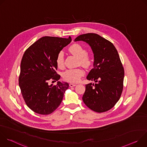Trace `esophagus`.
I'll return each instance as SVG.
<instances>
[{
    "label": "esophagus",
    "instance_id": "obj_1",
    "mask_svg": "<svg viewBox=\"0 0 147 147\" xmlns=\"http://www.w3.org/2000/svg\"><path fill=\"white\" fill-rule=\"evenodd\" d=\"M69 86H70V87H75V86H76V84L70 83V84H69Z\"/></svg>",
    "mask_w": 147,
    "mask_h": 147
}]
</instances>
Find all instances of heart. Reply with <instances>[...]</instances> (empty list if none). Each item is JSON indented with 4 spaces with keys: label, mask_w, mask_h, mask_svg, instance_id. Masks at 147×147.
Wrapping results in <instances>:
<instances>
[{
    "label": "heart",
    "mask_w": 147,
    "mask_h": 147,
    "mask_svg": "<svg viewBox=\"0 0 147 147\" xmlns=\"http://www.w3.org/2000/svg\"><path fill=\"white\" fill-rule=\"evenodd\" d=\"M69 51L78 58L80 64L84 67H89L92 64L91 57L87 55V51L82 45L74 44L69 48ZM56 62L59 67L64 66V53L60 51L57 55ZM84 74V71L81 69H70L63 73V78L65 80L70 82H77Z\"/></svg>",
    "instance_id": "heart-1"
}]
</instances>
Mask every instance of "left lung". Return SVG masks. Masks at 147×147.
I'll return each instance as SVG.
<instances>
[{"label": "left lung", "instance_id": "obj_1", "mask_svg": "<svg viewBox=\"0 0 147 147\" xmlns=\"http://www.w3.org/2000/svg\"><path fill=\"white\" fill-rule=\"evenodd\" d=\"M80 40L91 47L94 57L87 79L95 83L86 85L82 100L95 112H107L119 100L123 88L124 71L119 55L112 42L96 34L80 35L74 39Z\"/></svg>", "mask_w": 147, "mask_h": 147}]
</instances>
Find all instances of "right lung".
Listing matches in <instances>:
<instances>
[{
  "mask_svg": "<svg viewBox=\"0 0 147 147\" xmlns=\"http://www.w3.org/2000/svg\"><path fill=\"white\" fill-rule=\"evenodd\" d=\"M71 41L70 36H44L31 45L23 55L19 86L27 105L36 113L49 115L54 112L69 88V84L66 82L57 81L54 86L49 85L48 81L60 79V76L56 72V57Z\"/></svg>",
  "mask_w": 147,
  "mask_h": 147,
  "instance_id": "obj_1",
  "label": "right lung"
}]
</instances>
